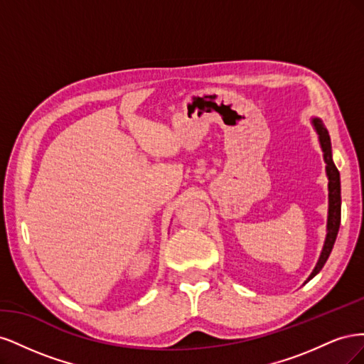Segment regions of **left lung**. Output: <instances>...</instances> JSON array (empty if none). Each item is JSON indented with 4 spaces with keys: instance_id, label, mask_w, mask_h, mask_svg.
Returning a JSON list of instances; mask_svg holds the SVG:
<instances>
[{
    "instance_id": "obj_1",
    "label": "left lung",
    "mask_w": 364,
    "mask_h": 364,
    "mask_svg": "<svg viewBox=\"0 0 364 364\" xmlns=\"http://www.w3.org/2000/svg\"><path fill=\"white\" fill-rule=\"evenodd\" d=\"M311 123L318 135V141H321V147L323 151V159L326 164V176H328V223H326V238L323 243V249L321 252V257L316 264L314 270L311 272L310 277L305 282L313 279L316 274L322 270L325 262L329 257V253L333 250V246L336 243V238L338 234L340 228V217H341V196H340V173L333 162V151H331V139H329V134L326 127L323 126L321 118H313Z\"/></svg>"
}]
</instances>
